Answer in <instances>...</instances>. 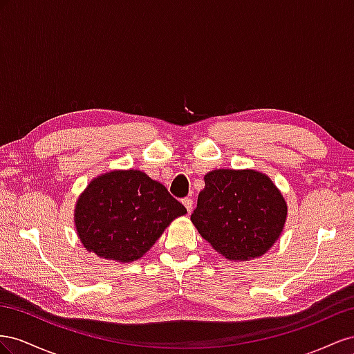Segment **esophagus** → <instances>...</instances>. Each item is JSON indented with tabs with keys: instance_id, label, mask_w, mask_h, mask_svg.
Returning <instances> with one entry per match:
<instances>
[{
	"instance_id": "esophagus-1",
	"label": "esophagus",
	"mask_w": 354,
	"mask_h": 354,
	"mask_svg": "<svg viewBox=\"0 0 354 354\" xmlns=\"http://www.w3.org/2000/svg\"><path fill=\"white\" fill-rule=\"evenodd\" d=\"M183 205L185 206L188 214H191V210H193V198H189V197L183 198Z\"/></svg>"
}]
</instances>
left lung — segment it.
Returning <instances> with one entry per match:
<instances>
[{"label": "left lung", "instance_id": "1", "mask_svg": "<svg viewBox=\"0 0 354 354\" xmlns=\"http://www.w3.org/2000/svg\"><path fill=\"white\" fill-rule=\"evenodd\" d=\"M288 203L271 178L254 169H215L205 175L191 222L230 261L259 258L283 233Z\"/></svg>", "mask_w": 354, "mask_h": 354}]
</instances>
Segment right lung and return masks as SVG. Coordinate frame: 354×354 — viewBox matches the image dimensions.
<instances>
[{
	"mask_svg": "<svg viewBox=\"0 0 354 354\" xmlns=\"http://www.w3.org/2000/svg\"><path fill=\"white\" fill-rule=\"evenodd\" d=\"M187 209L163 184L136 169H117L90 180L74 207L77 236L100 259L142 258L171 221Z\"/></svg>",
	"mask_w": 354,
	"mask_h": 354,
	"instance_id": "1",
	"label": "right lung"
}]
</instances>
